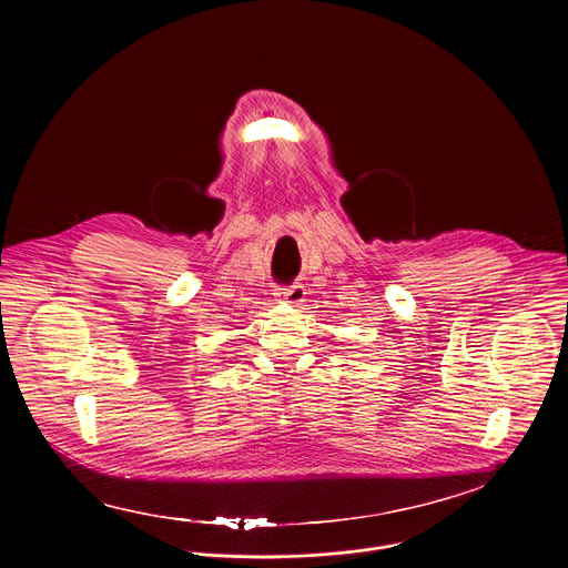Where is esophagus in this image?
Wrapping results in <instances>:
<instances>
[{"mask_svg": "<svg viewBox=\"0 0 568 568\" xmlns=\"http://www.w3.org/2000/svg\"><path fill=\"white\" fill-rule=\"evenodd\" d=\"M277 295H282V300L291 306H302L306 302V288L302 284H293L288 288H282Z\"/></svg>", "mask_w": 568, "mask_h": 568, "instance_id": "esophagus-1", "label": "esophagus"}]
</instances>
